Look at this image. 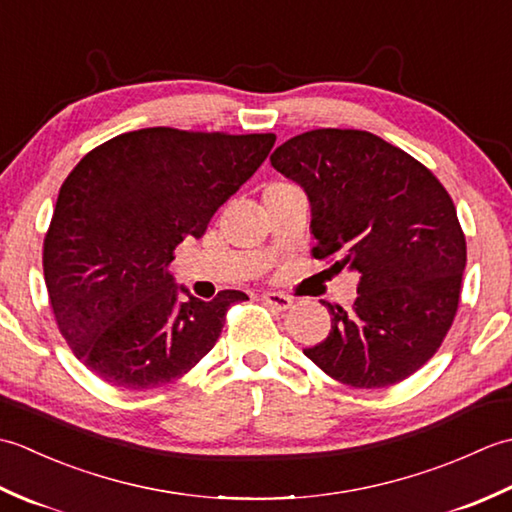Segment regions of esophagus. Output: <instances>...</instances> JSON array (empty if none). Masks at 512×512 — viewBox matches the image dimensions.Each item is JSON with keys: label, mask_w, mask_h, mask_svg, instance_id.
<instances>
[{"label": "esophagus", "mask_w": 512, "mask_h": 512, "mask_svg": "<svg viewBox=\"0 0 512 512\" xmlns=\"http://www.w3.org/2000/svg\"><path fill=\"white\" fill-rule=\"evenodd\" d=\"M264 299V303L266 306H270V308H275V310H288L290 306H292V297H288V295H284V292H266V295L262 297Z\"/></svg>", "instance_id": "34e87169"}]
</instances>
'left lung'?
I'll use <instances>...</instances> for the list:
<instances>
[{
  "label": "left lung",
  "mask_w": 512,
  "mask_h": 512,
  "mask_svg": "<svg viewBox=\"0 0 512 512\" xmlns=\"http://www.w3.org/2000/svg\"><path fill=\"white\" fill-rule=\"evenodd\" d=\"M270 162L308 195L314 257L358 275L354 308L323 301L330 334L303 354L350 387L405 380L436 354L460 301L466 242L447 189L361 129H314Z\"/></svg>",
  "instance_id": "obj_1"
}]
</instances>
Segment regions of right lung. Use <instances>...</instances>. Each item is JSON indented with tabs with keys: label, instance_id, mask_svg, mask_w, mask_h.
Masks as SVG:
<instances>
[{
	"label": "right lung",
	"instance_id": "1",
	"mask_svg": "<svg viewBox=\"0 0 512 512\" xmlns=\"http://www.w3.org/2000/svg\"><path fill=\"white\" fill-rule=\"evenodd\" d=\"M273 145L275 134L147 127L107 140L65 178L43 275L63 339L105 383L154 389L213 350L226 310L248 297L222 290L202 301L167 268Z\"/></svg>",
	"mask_w": 512,
	"mask_h": 512
}]
</instances>
